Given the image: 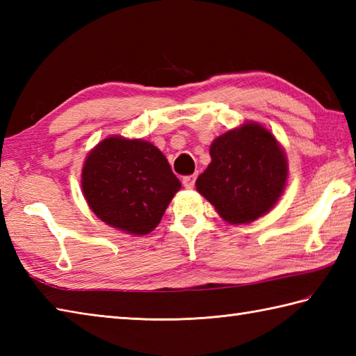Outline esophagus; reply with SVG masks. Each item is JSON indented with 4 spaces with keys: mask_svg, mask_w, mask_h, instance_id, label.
Listing matches in <instances>:
<instances>
[{
    "mask_svg": "<svg viewBox=\"0 0 356 356\" xmlns=\"http://www.w3.org/2000/svg\"><path fill=\"white\" fill-rule=\"evenodd\" d=\"M194 182H196V177H194V176H186V177L182 179V184H184L186 190H191V188L194 186Z\"/></svg>",
    "mask_w": 356,
    "mask_h": 356,
    "instance_id": "1",
    "label": "esophagus"
}]
</instances>
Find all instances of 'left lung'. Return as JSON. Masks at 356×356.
Segmentation results:
<instances>
[{
	"label": "left lung",
	"instance_id": "obj_1",
	"mask_svg": "<svg viewBox=\"0 0 356 356\" xmlns=\"http://www.w3.org/2000/svg\"><path fill=\"white\" fill-rule=\"evenodd\" d=\"M210 156L211 163L197 177L196 188L229 224H250L282 196L287 157L262 124L247 122L214 138Z\"/></svg>",
	"mask_w": 356,
	"mask_h": 356
}]
</instances>
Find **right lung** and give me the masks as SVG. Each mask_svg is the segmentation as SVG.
<instances>
[{"label":"right lung","mask_w":356,"mask_h":356,"mask_svg":"<svg viewBox=\"0 0 356 356\" xmlns=\"http://www.w3.org/2000/svg\"><path fill=\"white\" fill-rule=\"evenodd\" d=\"M180 186L162 151L142 138H104L89 151L81 171L90 210L128 234L151 233Z\"/></svg>","instance_id":"obj_1"}]
</instances>
